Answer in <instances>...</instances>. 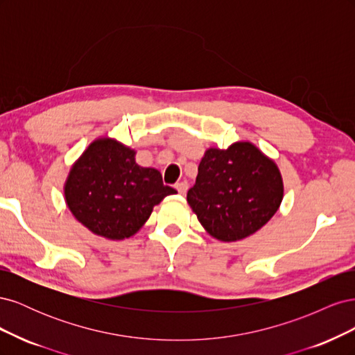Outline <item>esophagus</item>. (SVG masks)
<instances>
[{"mask_svg":"<svg viewBox=\"0 0 355 355\" xmlns=\"http://www.w3.org/2000/svg\"><path fill=\"white\" fill-rule=\"evenodd\" d=\"M175 188L178 189V192L179 194H182V196H185L187 194V191H188V182L187 180H182V182H178V184L175 185Z\"/></svg>","mask_w":355,"mask_h":355,"instance_id":"34e87169","label":"esophagus"}]
</instances>
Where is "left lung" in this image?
<instances>
[{
	"mask_svg": "<svg viewBox=\"0 0 355 355\" xmlns=\"http://www.w3.org/2000/svg\"><path fill=\"white\" fill-rule=\"evenodd\" d=\"M283 196V178L274 159L243 141L204 153L187 201L211 237L231 243L259 231Z\"/></svg>",
	"mask_w": 355,
	"mask_h": 355,
	"instance_id": "8db88e82",
	"label": "left lung"
}]
</instances>
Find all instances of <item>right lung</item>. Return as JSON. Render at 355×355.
Segmentation results:
<instances>
[{
  "mask_svg": "<svg viewBox=\"0 0 355 355\" xmlns=\"http://www.w3.org/2000/svg\"><path fill=\"white\" fill-rule=\"evenodd\" d=\"M136 151L112 137L93 141L72 164L63 192L73 218L93 234L124 240L141 230L154 206L176 189L157 168L141 167Z\"/></svg>",
  "mask_w": 355,
  "mask_h": 355,
  "instance_id": "obj_1",
  "label": "right lung"
}]
</instances>
